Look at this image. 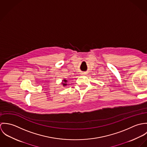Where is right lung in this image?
<instances>
[{
  "instance_id": "add662e5",
  "label": "right lung",
  "mask_w": 147,
  "mask_h": 147,
  "mask_svg": "<svg viewBox=\"0 0 147 147\" xmlns=\"http://www.w3.org/2000/svg\"><path fill=\"white\" fill-rule=\"evenodd\" d=\"M67 82H68V80H67V79H64L63 80H62V85H63V86H66L67 84Z\"/></svg>"
}]
</instances>
